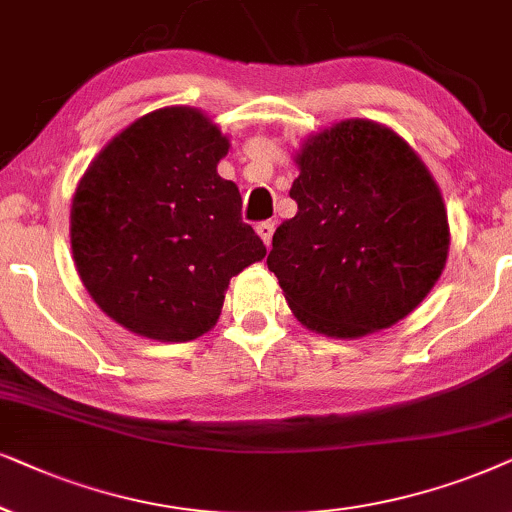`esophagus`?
I'll return each instance as SVG.
<instances>
[{
	"instance_id": "1",
	"label": "esophagus",
	"mask_w": 512,
	"mask_h": 512,
	"mask_svg": "<svg viewBox=\"0 0 512 512\" xmlns=\"http://www.w3.org/2000/svg\"><path fill=\"white\" fill-rule=\"evenodd\" d=\"M274 231H276V222L267 220V222L257 224V234H260L264 245H271V238H274Z\"/></svg>"
}]
</instances>
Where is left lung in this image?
Masks as SVG:
<instances>
[{"mask_svg":"<svg viewBox=\"0 0 512 512\" xmlns=\"http://www.w3.org/2000/svg\"><path fill=\"white\" fill-rule=\"evenodd\" d=\"M290 199L276 229L274 271L292 313L320 335L356 339L417 309L447 262L440 189L391 128L346 119L297 152Z\"/></svg>","mask_w":512,"mask_h":512,"instance_id":"left-lung-1","label":"left lung"}]
</instances>
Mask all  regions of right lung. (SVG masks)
Returning a JSON list of instances; mask_svg holds the SVG:
<instances>
[{"mask_svg": "<svg viewBox=\"0 0 512 512\" xmlns=\"http://www.w3.org/2000/svg\"><path fill=\"white\" fill-rule=\"evenodd\" d=\"M229 152L194 107L149 112L95 156L72 199L70 241L93 302L126 330L189 342L217 323L231 276L267 255L217 175Z\"/></svg>", "mask_w": 512, "mask_h": 512, "instance_id": "1", "label": "right lung"}]
</instances>
